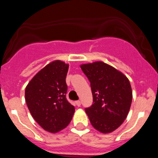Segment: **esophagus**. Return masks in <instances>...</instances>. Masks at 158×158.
<instances>
[{"mask_svg": "<svg viewBox=\"0 0 158 158\" xmlns=\"http://www.w3.org/2000/svg\"><path fill=\"white\" fill-rule=\"evenodd\" d=\"M75 104H76L77 106H78V107H80L81 104V103L80 100H77V101L75 102Z\"/></svg>", "mask_w": 158, "mask_h": 158, "instance_id": "34e87169", "label": "esophagus"}]
</instances>
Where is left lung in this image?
<instances>
[{
	"label": "left lung",
	"mask_w": 158,
	"mask_h": 158,
	"mask_svg": "<svg viewBox=\"0 0 158 158\" xmlns=\"http://www.w3.org/2000/svg\"><path fill=\"white\" fill-rule=\"evenodd\" d=\"M90 82L93 102L86 107L90 123L102 133L116 130L126 119L132 101L129 80L114 67L102 62L81 65Z\"/></svg>",
	"instance_id": "8db88e82"
}]
</instances>
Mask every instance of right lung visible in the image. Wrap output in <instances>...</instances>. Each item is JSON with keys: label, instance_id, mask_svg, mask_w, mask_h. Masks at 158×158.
<instances>
[{"label": "right lung", "instance_id": "right-lung-1", "mask_svg": "<svg viewBox=\"0 0 158 158\" xmlns=\"http://www.w3.org/2000/svg\"><path fill=\"white\" fill-rule=\"evenodd\" d=\"M69 65L54 61L46 65L25 89V100L35 120L51 133L68 126L75 108L66 99Z\"/></svg>", "mask_w": 158, "mask_h": 158}]
</instances>
